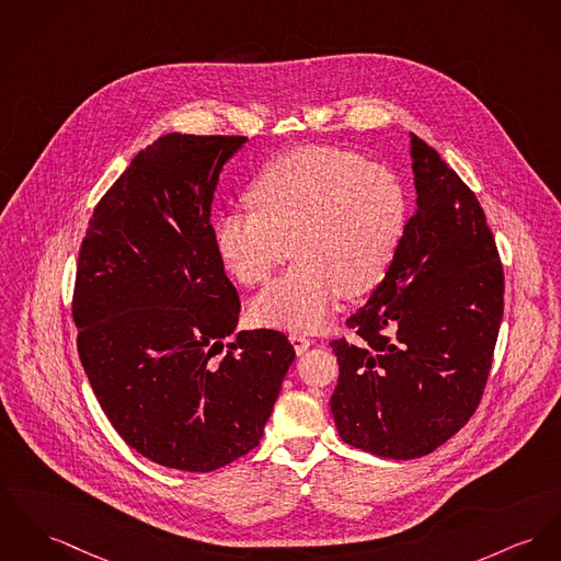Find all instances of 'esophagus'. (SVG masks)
I'll use <instances>...</instances> for the list:
<instances>
[{"label": "esophagus", "instance_id": "esophagus-1", "mask_svg": "<svg viewBox=\"0 0 561 561\" xmlns=\"http://www.w3.org/2000/svg\"><path fill=\"white\" fill-rule=\"evenodd\" d=\"M289 340H291V344H294V348H296L298 355H301V353L312 344L310 337H306L304 334H299V332H294V334L289 336Z\"/></svg>", "mask_w": 561, "mask_h": 561}]
</instances>
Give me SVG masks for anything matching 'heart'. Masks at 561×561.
Listing matches in <instances>:
<instances>
[{
    "instance_id": "obj_1",
    "label": "heart",
    "mask_w": 561,
    "mask_h": 561,
    "mask_svg": "<svg viewBox=\"0 0 561 561\" xmlns=\"http://www.w3.org/2000/svg\"><path fill=\"white\" fill-rule=\"evenodd\" d=\"M247 202L253 213L215 221V251L242 285H263L294 251L298 263L251 304L257 323L283 330H319L340 294H370L407 225L396 174L336 147L276 157L251 183Z\"/></svg>"
}]
</instances>
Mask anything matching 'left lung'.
<instances>
[{
  "mask_svg": "<svg viewBox=\"0 0 561 561\" xmlns=\"http://www.w3.org/2000/svg\"><path fill=\"white\" fill-rule=\"evenodd\" d=\"M416 206L393 262L346 319L355 344L330 342L340 376L330 400L340 438L414 459L474 414L504 310V274L477 195L411 134Z\"/></svg>",
  "mask_w": 561,
  "mask_h": 561,
  "instance_id": "8db88e82",
  "label": "left lung"
}]
</instances>
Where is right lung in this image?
I'll list each match as a JSON object with an SVG mask.
<instances>
[{"label":"right lung","mask_w":561,"mask_h":561,"mask_svg":"<svg viewBox=\"0 0 561 561\" xmlns=\"http://www.w3.org/2000/svg\"><path fill=\"white\" fill-rule=\"evenodd\" d=\"M242 136L165 134L100 199L76 267L78 355L118 436L150 461L213 472L257 447L296 351L240 332L210 210Z\"/></svg>","instance_id":"right-lung-1"}]
</instances>
